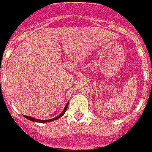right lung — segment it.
Listing matches in <instances>:
<instances>
[{"mask_svg":"<svg viewBox=\"0 0 152 152\" xmlns=\"http://www.w3.org/2000/svg\"><path fill=\"white\" fill-rule=\"evenodd\" d=\"M67 107H68V102L67 103V105L65 106V107L63 109V111L61 112V113L60 115H58L56 118H50V119H47V120H40V119H37V118H32V117H28V116H25V115H23L25 118H26L27 119L30 120V121H32V122H36V123H47V122H51V121H54V120L58 119V118H60L61 117H62L64 113H65V112L67 111Z\"/></svg>","mask_w":152,"mask_h":152,"instance_id":"right-lung-1","label":"right lung"}]
</instances>
